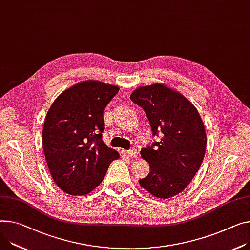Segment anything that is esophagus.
Here are the masks:
<instances>
[{
	"label": "esophagus",
	"instance_id": "34e87169",
	"mask_svg": "<svg viewBox=\"0 0 250 250\" xmlns=\"http://www.w3.org/2000/svg\"><path fill=\"white\" fill-rule=\"evenodd\" d=\"M126 155L131 157V158H134L137 156V150L136 149H131V150H128V151H125Z\"/></svg>",
	"mask_w": 250,
	"mask_h": 250
}]
</instances>
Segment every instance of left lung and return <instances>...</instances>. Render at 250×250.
<instances>
[{"label": "left lung", "instance_id": "left-lung-1", "mask_svg": "<svg viewBox=\"0 0 250 250\" xmlns=\"http://www.w3.org/2000/svg\"><path fill=\"white\" fill-rule=\"evenodd\" d=\"M130 98L144 109L153 135H162L141 150L150 172L139 184L156 198L173 197L190 184L203 161L207 143L203 121L185 96L162 83L141 86Z\"/></svg>", "mask_w": 250, "mask_h": 250}]
</instances>
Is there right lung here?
Here are the masks:
<instances>
[{"instance_id": "1", "label": "right lung", "mask_w": 250, "mask_h": 250, "mask_svg": "<svg viewBox=\"0 0 250 250\" xmlns=\"http://www.w3.org/2000/svg\"><path fill=\"white\" fill-rule=\"evenodd\" d=\"M118 91L101 81H82L63 91L48 110L42 138L46 162L57 186L70 195L89 194L120 157L102 140L103 113Z\"/></svg>"}]
</instances>
